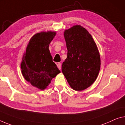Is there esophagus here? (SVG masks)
<instances>
[{
    "mask_svg": "<svg viewBox=\"0 0 125 125\" xmlns=\"http://www.w3.org/2000/svg\"><path fill=\"white\" fill-rule=\"evenodd\" d=\"M57 67H58V68H59V70H60L61 68V63H60V62H58V63H57Z\"/></svg>",
    "mask_w": 125,
    "mask_h": 125,
    "instance_id": "34e87169",
    "label": "esophagus"
}]
</instances>
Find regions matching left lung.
Here are the masks:
<instances>
[{
    "label": "left lung",
    "instance_id": "left-lung-1",
    "mask_svg": "<svg viewBox=\"0 0 125 125\" xmlns=\"http://www.w3.org/2000/svg\"><path fill=\"white\" fill-rule=\"evenodd\" d=\"M64 35L68 53L61 70L71 88L81 91L95 81L100 70V55L91 34L80 25L65 30Z\"/></svg>",
    "mask_w": 125,
    "mask_h": 125
}]
</instances>
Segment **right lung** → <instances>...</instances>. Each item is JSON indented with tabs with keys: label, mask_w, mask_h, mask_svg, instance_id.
<instances>
[{
	"label": "right lung",
	"mask_w": 125,
	"mask_h": 125,
	"mask_svg": "<svg viewBox=\"0 0 125 125\" xmlns=\"http://www.w3.org/2000/svg\"><path fill=\"white\" fill-rule=\"evenodd\" d=\"M56 32H41L31 38L21 64L25 79L41 90L47 88L52 78L60 73L53 62L49 47Z\"/></svg>",
	"instance_id": "1"
}]
</instances>
